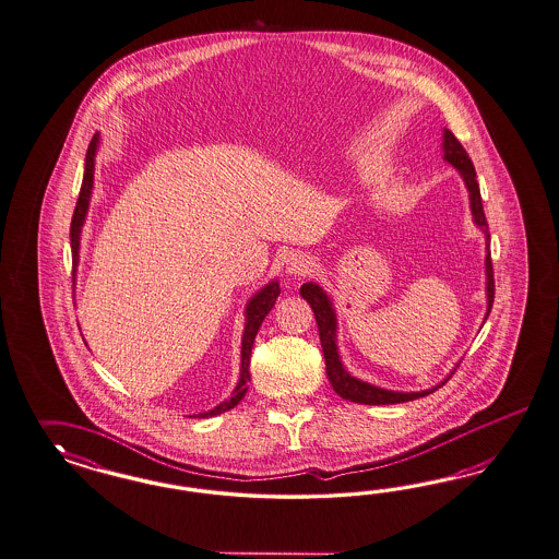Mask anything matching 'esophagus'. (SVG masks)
<instances>
[{
  "label": "esophagus",
  "mask_w": 559,
  "mask_h": 559,
  "mask_svg": "<svg viewBox=\"0 0 559 559\" xmlns=\"http://www.w3.org/2000/svg\"><path fill=\"white\" fill-rule=\"evenodd\" d=\"M285 269H287L290 276H305V274H309L311 269H313V258L309 254H304V252L290 254L287 258V266Z\"/></svg>",
  "instance_id": "esophagus-1"
}]
</instances>
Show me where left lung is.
I'll return each instance as SVG.
<instances>
[{
    "instance_id": "1",
    "label": "left lung",
    "mask_w": 559,
    "mask_h": 559,
    "mask_svg": "<svg viewBox=\"0 0 559 559\" xmlns=\"http://www.w3.org/2000/svg\"><path fill=\"white\" fill-rule=\"evenodd\" d=\"M442 159L457 169L461 180L465 182V188L469 192L472 217H474L477 229L484 234V239H486V318H484V322H486L488 316H490L491 304H493L490 231H488V221H486V215H484V204H481L479 185L475 180V168L474 164H472V157L467 155V152L463 150V145L459 143L457 136L453 135L449 129H442ZM299 293H301L305 301L311 305V309L316 313V322H318V330H320V342H322L323 358H325V372H328V379H330L332 388H334V391L338 393L342 400H348V402H355V404H367V406H388V404L412 402V400H418V397L435 393L455 372V369H453L435 388H428V390L423 391H391L385 390V388H377L372 383L358 379V377L350 374V371L344 367L342 356H340L338 316H336L332 297L316 281L304 283Z\"/></svg>"
}]
</instances>
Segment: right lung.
Listing matches in <instances>:
<instances>
[{"label":"right lung","mask_w":559,"mask_h":559,"mask_svg":"<svg viewBox=\"0 0 559 559\" xmlns=\"http://www.w3.org/2000/svg\"><path fill=\"white\" fill-rule=\"evenodd\" d=\"M100 150V133L92 136L90 147L85 153L84 180H82V190H80V199L73 211V219H71V258H73V272L78 271L80 264V243H82V227H84L85 215L90 209V199H92V190H94V169H96V155ZM281 295V285L278 278H272L260 290H255L254 295L248 299L246 309H243V336H241V367H239V379H237L236 390L231 391V397H227L225 402H221L219 406L199 414V418H209V416H217L231 407H236L246 391H248V381H250V356H252V346H254L255 334L260 330V325L264 322V318L271 313L272 307L276 304Z\"/></svg>","instance_id":"obj_1"}]
</instances>
